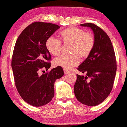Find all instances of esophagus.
<instances>
[{
    "label": "esophagus",
    "instance_id": "34e87169",
    "mask_svg": "<svg viewBox=\"0 0 127 127\" xmlns=\"http://www.w3.org/2000/svg\"><path fill=\"white\" fill-rule=\"evenodd\" d=\"M70 72L68 70H66V69H64V74L65 75H67V74H68V73H69Z\"/></svg>",
    "mask_w": 127,
    "mask_h": 127
}]
</instances>
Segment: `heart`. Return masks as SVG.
Segmentation results:
<instances>
[{"instance_id": "obj_1", "label": "heart", "mask_w": 127, "mask_h": 127, "mask_svg": "<svg viewBox=\"0 0 127 127\" xmlns=\"http://www.w3.org/2000/svg\"><path fill=\"white\" fill-rule=\"evenodd\" d=\"M60 39L65 44H71L70 56L60 55L54 60V64L64 69L70 70L77 65L79 60L77 55L81 59H85L94 48L95 39L90 33L75 27H70L60 32ZM45 46L47 51L52 55L60 53L62 43L58 39L50 37L46 39Z\"/></svg>"}]
</instances>
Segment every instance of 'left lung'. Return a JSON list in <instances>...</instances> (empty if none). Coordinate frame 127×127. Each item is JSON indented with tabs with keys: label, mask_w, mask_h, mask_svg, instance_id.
Instances as JSON below:
<instances>
[{
	"label": "left lung",
	"mask_w": 127,
	"mask_h": 127,
	"mask_svg": "<svg viewBox=\"0 0 127 127\" xmlns=\"http://www.w3.org/2000/svg\"><path fill=\"white\" fill-rule=\"evenodd\" d=\"M91 28L95 45L88 57L78 67L85 76L77 74L74 86L76 98L82 104L94 106L101 103L112 90L116 72V61L110 38L93 23L80 25Z\"/></svg>",
	"instance_id": "1"
}]
</instances>
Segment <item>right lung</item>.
<instances>
[{"label":"right lung","instance_id":"add662e5","mask_svg":"<svg viewBox=\"0 0 127 127\" xmlns=\"http://www.w3.org/2000/svg\"><path fill=\"white\" fill-rule=\"evenodd\" d=\"M59 28L52 23L35 22L27 26L16 41L11 64L15 86L22 98L32 106L39 107L51 101L55 81L64 75L59 66L39 73L42 68H50L51 55L45 42Z\"/></svg>","mask_w":127,"mask_h":127}]
</instances>
